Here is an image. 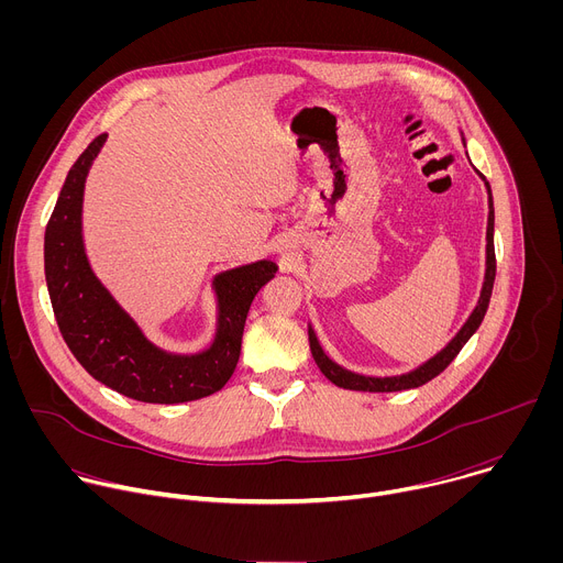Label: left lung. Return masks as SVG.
Listing matches in <instances>:
<instances>
[{
    "mask_svg": "<svg viewBox=\"0 0 563 563\" xmlns=\"http://www.w3.org/2000/svg\"><path fill=\"white\" fill-rule=\"evenodd\" d=\"M484 178V176H481ZM486 180V178H484ZM488 194H490V185L486 183ZM486 283L484 289H481V298L478 305L474 307L472 316L467 318V323L461 328V332L452 339V343L439 352L434 358H430L426 365H421L419 369L404 374V376H391V378H369V376H361L354 372L343 369L341 365H336L334 361H330L323 350H320L313 332L309 330V347H311V356L318 365V369L323 372L334 385L345 387V389H358V391H400V389H412V387H421L428 380H432L434 376H439L461 352V347L470 341V336L478 330L481 320H484L488 305H490V296H493V285H495V276H497V258H495V207H493V196H490V213H488V263H486Z\"/></svg>",
    "mask_w": 563,
    "mask_h": 563,
    "instance_id": "1",
    "label": "left lung"
}]
</instances>
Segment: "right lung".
Segmentation results:
<instances>
[{"label":"right lung","mask_w":563,"mask_h":563,"mask_svg":"<svg viewBox=\"0 0 563 563\" xmlns=\"http://www.w3.org/2000/svg\"><path fill=\"white\" fill-rule=\"evenodd\" d=\"M104 140L100 133L75 159L44 233V272L62 339L96 380L142 404L172 406L209 396L231 378L252 300L278 267L261 261L216 278L218 336L207 352L176 356L148 343L85 256V180Z\"/></svg>","instance_id":"1"}]
</instances>
